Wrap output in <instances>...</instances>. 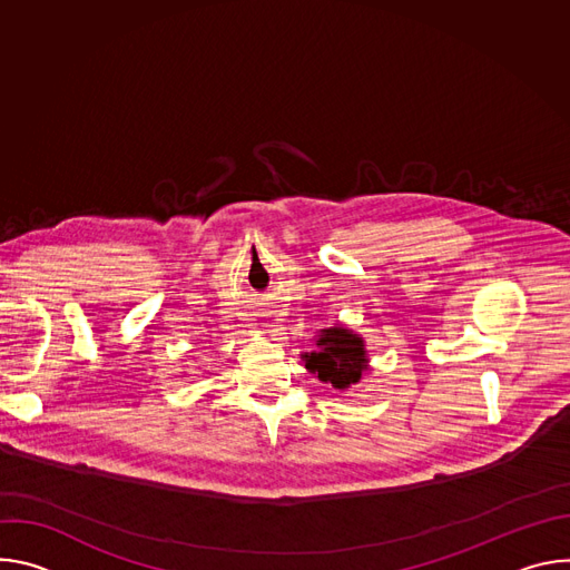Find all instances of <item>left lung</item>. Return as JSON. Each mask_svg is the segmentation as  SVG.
<instances>
[{
	"mask_svg": "<svg viewBox=\"0 0 570 570\" xmlns=\"http://www.w3.org/2000/svg\"><path fill=\"white\" fill-rule=\"evenodd\" d=\"M317 352L302 354L304 367L322 383H332L336 390L358 385L367 372V352L358 334L345 327L322 330L315 341Z\"/></svg>",
	"mask_w": 570,
	"mask_h": 570,
	"instance_id": "left-lung-1",
	"label": "left lung"
}]
</instances>
